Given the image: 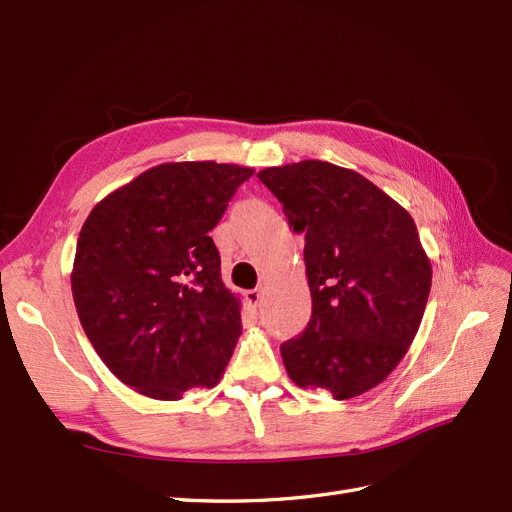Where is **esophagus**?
<instances>
[{
    "mask_svg": "<svg viewBox=\"0 0 512 512\" xmlns=\"http://www.w3.org/2000/svg\"><path fill=\"white\" fill-rule=\"evenodd\" d=\"M262 292H265V290H262L260 286L254 288V290H247V292H245L247 303H250L252 307H258V305H260V299H262Z\"/></svg>",
    "mask_w": 512,
    "mask_h": 512,
    "instance_id": "obj_1",
    "label": "esophagus"
}]
</instances>
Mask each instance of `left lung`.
<instances>
[{"label":"left lung","instance_id":"8db88e82","mask_svg":"<svg viewBox=\"0 0 512 512\" xmlns=\"http://www.w3.org/2000/svg\"><path fill=\"white\" fill-rule=\"evenodd\" d=\"M305 232L312 320L280 346L290 380L350 399L404 359L421 327L431 262L410 213L350 168L320 160L256 175Z\"/></svg>","mask_w":512,"mask_h":512}]
</instances>
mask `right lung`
Masks as SVG:
<instances>
[{"mask_svg": "<svg viewBox=\"0 0 512 512\" xmlns=\"http://www.w3.org/2000/svg\"><path fill=\"white\" fill-rule=\"evenodd\" d=\"M252 168L166 162L91 209L72 267L83 331L136 393L177 401L215 386L241 335V301L209 237Z\"/></svg>", "mask_w": 512, "mask_h": 512, "instance_id": "obj_1", "label": "right lung"}]
</instances>
